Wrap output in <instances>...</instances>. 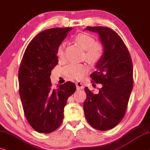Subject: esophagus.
Listing matches in <instances>:
<instances>
[{
	"instance_id": "34e87169",
	"label": "esophagus",
	"mask_w": 150,
	"mask_h": 150,
	"mask_svg": "<svg viewBox=\"0 0 150 150\" xmlns=\"http://www.w3.org/2000/svg\"><path fill=\"white\" fill-rule=\"evenodd\" d=\"M76 87L77 89H82L84 88V86H83V84H81V82H77L76 83Z\"/></svg>"
}]
</instances>
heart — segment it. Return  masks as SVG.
I'll use <instances>...</instances> for the list:
<instances>
[{
    "label": "heart",
    "instance_id": "heart-1",
    "mask_svg": "<svg viewBox=\"0 0 150 150\" xmlns=\"http://www.w3.org/2000/svg\"><path fill=\"white\" fill-rule=\"evenodd\" d=\"M75 41L86 50V59L90 62L95 63L100 59L103 55V47L100 43H96V41L91 36L86 33H79L75 37ZM57 56L60 62L65 59L64 44L59 45L57 50ZM88 71V66L85 64L73 63L66 66V74L69 78L80 79L86 75Z\"/></svg>",
    "mask_w": 150,
    "mask_h": 150
}]
</instances>
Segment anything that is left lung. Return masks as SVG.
Wrapping results in <instances>:
<instances>
[{
	"mask_svg": "<svg viewBox=\"0 0 150 150\" xmlns=\"http://www.w3.org/2000/svg\"><path fill=\"white\" fill-rule=\"evenodd\" d=\"M86 30L98 34L104 49L91 75L102 84L97 94L85 87L84 111L87 122L100 131L113 129L122 120L133 88V66L129 52L120 36L107 27L87 26Z\"/></svg>",
	"mask_w": 150,
	"mask_h": 150,
	"instance_id": "1",
	"label": "left lung"
}]
</instances>
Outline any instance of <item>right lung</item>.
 Instances as JSON below:
<instances>
[{
	"instance_id": "right-lung-1",
	"label": "right lung",
	"mask_w": 150,
	"mask_h": 150,
	"mask_svg": "<svg viewBox=\"0 0 150 150\" xmlns=\"http://www.w3.org/2000/svg\"><path fill=\"white\" fill-rule=\"evenodd\" d=\"M73 28H56L36 35L26 48L18 71L19 94L28 122L39 133L55 131L67 100L76 90L71 81L53 88L50 76L58 64L57 50Z\"/></svg>"
}]
</instances>
